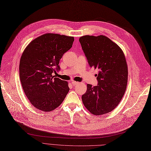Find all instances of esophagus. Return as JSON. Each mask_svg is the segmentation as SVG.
I'll return each mask as SVG.
<instances>
[{
	"mask_svg": "<svg viewBox=\"0 0 151 151\" xmlns=\"http://www.w3.org/2000/svg\"><path fill=\"white\" fill-rule=\"evenodd\" d=\"M70 82H71V83H72L73 85H74V86H75V85H77V84L79 83L78 82H76V81H71Z\"/></svg>",
	"mask_w": 151,
	"mask_h": 151,
	"instance_id": "obj_1",
	"label": "esophagus"
}]
</instances>
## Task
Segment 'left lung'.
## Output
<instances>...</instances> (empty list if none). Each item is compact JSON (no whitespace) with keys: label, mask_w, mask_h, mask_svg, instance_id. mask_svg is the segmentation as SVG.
Here are the masks:
<instances>
[{"label":"left lung","mask_w":151,"mask_h":151,"mask_svg":"<svg viewBox=\"0 0 151 151\" xmlns=\"http://www.w3.org/2000/svg\"><path fill=\"white\" fill-rule=\"evenodd\" d=\"M90 67L98 69V85L87 84L82 96L86 109L96 116L116 108L124 95L128 80V68L124 54L117 44L108 37L85 35L79 38Z\"/></svg>","instance_id":"left-lung-1"}]
</instances>
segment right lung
I'll list each match as a JSON object with an SVG mask.
<instances>
[{
    "mask_svg": "<svg viewBox=\"0 0 151 151\" xmlns=\"http://www.w3.org/2000/svg\"><path fill=\"white\" fill-rule=\"evenodd\" d=\"M74 41L73 37L46 33L24 49L19 62L20 80L26 96L37 109L46 112L55 110L68 93V82L52 73L60 70V60Z\"/></svg>",
    "mask_w": 151,
    "mask_h": 151,
    "instance_id": "add662e5",
    "label": "right lung"
}]
</instances>
